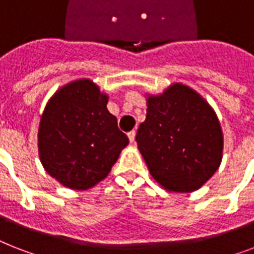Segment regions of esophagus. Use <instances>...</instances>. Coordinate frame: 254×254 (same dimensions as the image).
Returning a JSON list of instances; mask_svg holds the SVG:
<instances>
[{
	"label": "esophagus",
	"instance_id": "esophagus-1",
	"mask_svg": "<svg viewBox=\"0 0 254 254\" xmlns=\"http://www.w3.org/2000/svg\"><path fill=\"white\" fill-rule=\"evenodd\" d=\"M127 138H129V141H130L131 143L134 142V139H135V130H131L127 133Z\"/></svg>",
	"mask_w": 254,
	"mask_h": 254
}]
</instances>
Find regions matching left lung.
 <instances>
[{"instance_id":"left-lung-1","label":"left lung","mask_w":254,"mask_h":254,"mask_svg":"<svg viewBox=\"0 0 254 254\" xmlns=\"http://www.w3.org/2000/svg\"><path fill=\"white\" fill-rule=\"evenodd\" d=\"M145 97L146 120L135 139L150 175L169 192L196 191L223 159L224 135L213 108L182 83Z\"/></svg>"}]
</instances>
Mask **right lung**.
Segmentation results:
<instances>
[{
    "label": "right lung",
    "instance_id": "add662e5",
    "mask_svg": "<svg viewBox=\"0 0 254 254\" xmlns=\"http://www.w3.org/2000/svg\"><path fill=\"white\" fill-rule=\"evenodd\" d=\"M108 93L81 77L61 87L38 127V155L46 173L69 190L85 191L108 177L129 139L108 111Z\"/></svg>",
    "mask_w": 254,
    "mask_h": 254
}]
</instances>
